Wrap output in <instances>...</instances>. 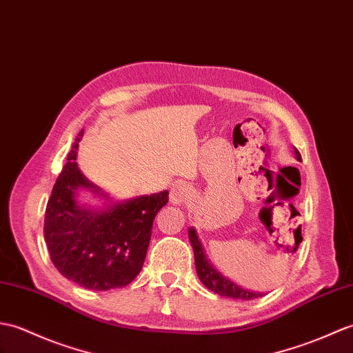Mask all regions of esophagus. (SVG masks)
<instances>
[{"mask_svg": "<svg viewBox=\"0 0 353 353\" xmlns=\"http://www.w3.org/2000/svg\"><path fill=\"white\" fill-rule=\"evenodd\" d=\"M191 199V190L186 183H176L170 191V203L171 204H186Z\"/></svg>", "mask_w": 353, "mask_h": 353, "instance_id": "34e87169", "label": "esophagus"}]
</instances>
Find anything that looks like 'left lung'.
Instances as JSON below:
<instances>
[{"instance_id":"1","label":"left lung","mask_w":353,"mask_h":353,"mask_svg":"<svg viewBox=\"0 0 353 353\" xmlns=\"http://www.w3.org/2000/svg\"><path fill=\"white\" fill-rule=\"evenodd\" d=\"M294 158L301 161V154H299L298 149H294ZM188 236H190V242H191L192 250H194L196 275H199L200 281L206 285L209 290L218 293L219 296H227L232 299H242V301L256 299V298L263 296V293L243 289V288H241V285H237L236 283L228 280L227 276L221 274L219 270L210 263V260L208 259L206 251H204L203 243H201L200 237H199V234H196V230L194 227L188 228Z\"/></svg>"}]
</instances>
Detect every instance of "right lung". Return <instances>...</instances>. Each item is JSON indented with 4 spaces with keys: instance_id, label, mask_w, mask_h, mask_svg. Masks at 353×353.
Listing matches in <instances>:
<instances>
[{
    "instance_id": "right-lung-1",
    "label": "right lung",
    "mask_w": 353,
    "mask_h": 353,
    "mask_svg": "<svg viewBox=\"0 0 353 353\" xmlns=\"http://www.w3.org/2000/svg\"><path fill=\"white\" fill-rule=\"evenodd\" d=\"M78 134L68 163L52 188L45 214V241L59 272L90 290L125 288L143 268L153 219L168 201V191L114 201L78 167ZM88 192L101 207L81 203Z\"/></svg>"
}]
</instances>
